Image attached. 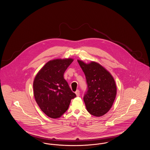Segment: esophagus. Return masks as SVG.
Here are the masks:
<instances>
[{"mask_svg":"<svg viewBox=\"0 0 150 150\" xmlns=\"http://www.w3.org/2000/svg\"><path fill=\"white\" fill-rule=\"evenodd\" d=\"M75 94H76V95L77 97L80 96V91H79V90H76V91L75 92Z\"/></svg>","mask_w":150,"mask_h":150,"instance_id":"34e87169","label":"esophagus"}]
</instances>
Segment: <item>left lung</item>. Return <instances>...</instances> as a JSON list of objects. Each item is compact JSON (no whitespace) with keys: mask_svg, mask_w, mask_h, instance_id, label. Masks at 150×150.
Returning <instances> with one entry per match:
<instances>
[{"mask_svg":"<svg viewBox=\"0 0 150 150\" xmlns=\"http://www.w3.org/2000/svg\"><path fill=\"white\" fill-rule=\"evenodd\" d=\"M86 75L87 90L83 97L88 112L99 117L106 114L112 107L116 95L114 79L99 64H86L78 60Z\"/></svg>","mask_w":150,"mask_h":150,"instance_id":"1","label":"left lung"}]
</instances>
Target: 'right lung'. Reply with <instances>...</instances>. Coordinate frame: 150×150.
<instances>
[{
  "mask_svg": "<svg viewBox=\"0 0 150 150\" xmlns=\"http://www.w3.org/2000/svg\"><path fill=\"white\" fill-rule=\"evenodd\" d=\"M73 61L71 58L56 59L43 66L33 83L36 102L48 117L56 119L67 110L71 100L76 97L64 77Z\"/></svg>",
  "mask_w": 150,
  "mask_h": 150,
  "instance_id": "1",
  "label": "right lung"
}]
</instances>
